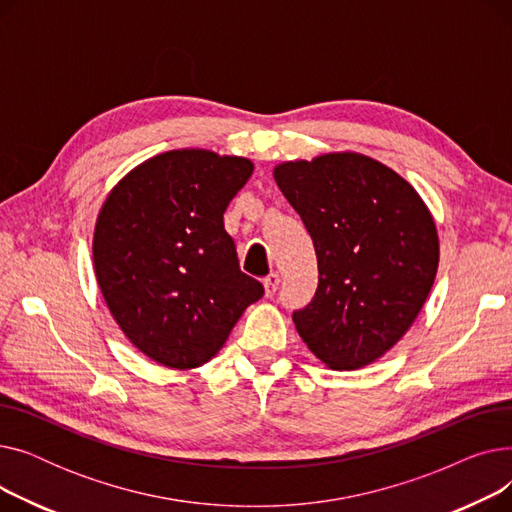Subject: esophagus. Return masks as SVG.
Segmentation results:
<instances>
[{"mask_svg": "<svg viewBox=\"0 0 512 512\" xmlns=\"http://www.w3.org/2000/svg\"><path fill=\"white\" fill-rule=\"evenodd\" d=\"M263 286H265V297H274V294L278 292V286H280V276L270 274L263 280Z\"/></svg>", "mask_w": 512, "mask_h": 512, "instance_id": "esophagus-1", "label": "esophagus"}]
</instances>
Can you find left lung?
<instances>
[{
    "label": "left lung",
    "mask_w": 512,
    "mask_h": 512,
    "mask_svg": "<svg viewBox=\"0 0 512 512\" xmlns=\"http://www.w3.org/2000/svg\"><path fill=\"white\" fill-rule=\"evenodd\" d=\"M313 238L319 284L292 321L332 369H357L405 336L438 270V232L415 188L380 161L330 153L274 170Z\"/></svg>",
    "instance_id": "left-lung-1"
}]
</instances>
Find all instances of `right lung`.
<instances>
[{
  "label": "right lung",
  "mask_w": 512,
  "mask_h": 512,
  "mask_svg": "<svg viewBox=\"0 0 512 512\" xmlns=\"http://www.w3.org/2000/svg\"><path fill=\"white\" fill-rule=\"evenodd\" d=\"M253 174L245 157L161 153L107 197L93 261L103 299L149 359L191 369L224 346L263 284L240 272L224 211Z\"/></svg>",
  "instance_id": "1"
}]
</instances>
